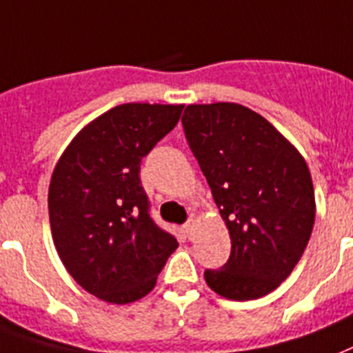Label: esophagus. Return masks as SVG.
I'll use <instances>...</instances> for the list:
<instances>
[{"instance_id": "34e87169", "label": "esophagus", "mask_w": 353, "mask_h": 353, "mask_svg": "<svg viewBox=\"0 0 353 353\" xmlns=\"http://www.w3.org/2000/svg\"><path fill=\"white\" fill-rule=\"evenodd\" d=\"M194 230H196V219H188L185 225V232H186V236L192 237L194 236Z\"/></svg>"}]
</instances>
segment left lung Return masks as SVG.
Wrapping results in <instances>:
<instances>
[{
  "mask_svg": "<svg viewBox=\"0 0 353 353\" xmlns=\"http://www.w3.org/2000/svg\"><path fill=\"white\" fill-rule=\"evenodd\" d=\"M183 130L230 232V257L205 270L232 301L259 299L290 276L316 219L310 170L265 117L237 103L188 105Z\"/></svg>",
  "mask_w": 353,
  "mask_h": 353,
  "instance_id": "8db88e82",
  "label": "left lung"
}]
</instances>
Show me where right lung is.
Returning <instances> with one entry per match:
<instances>
[{
	"instance_id": "1",
	"label": "right lung",
	"mask_w": 353,
	"mask_h": 353,
	"mask_svg": "<svg viewBox=\"0 0 353 353\" xmlns=\"http://www.w3.org/2000/svg\"><path fill=\"white\" fill-rule=\"evenodd\" d=\"M181 112L183 105L114 107L74 137L54 168L48 216L56 250L68 274L107 303L147 296L177 248L152 219L139 168Z\"/></svg>"
}]
</instances>
